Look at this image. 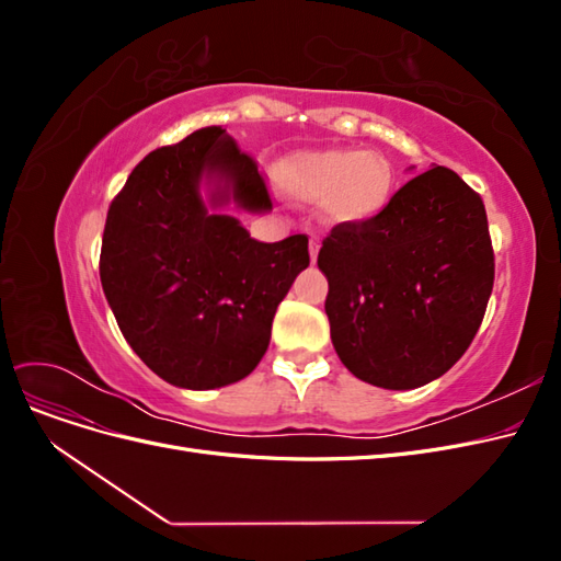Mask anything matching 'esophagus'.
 Returning <instances> with one entry per match:
<instances>
[{
    "mask_svg": "<svg viewBox=\"0 0 561 561\" xmlns=\"http://www.w3.org/2000/svg\"><path fill=\"white\" fill-rule=\"evenodd\" d=\"M318 248H320V243H318V239H311V262L316 264V260H318Z\"/></svg>",
    "mask_w": 561,
    "mask_h": 561,
    "instance_id": "obj_1",
    "label": "esophagus"
}]
</instances>
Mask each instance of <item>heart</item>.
Here are the masks:
<instances>
[{
	"instance_id": "b5f03b06",
	"label": "heart",
	"mask_w": 561,
	"mask_h": 561,
	"mask_svg": "<svg viewBox=\"0 0 561 561\" xmlns=\"http://www.w3.org/2000/svg\"><path fill=\"white\" fill-rule=\"evenodd\" d=\"M280 180L301 201H322L334 225H367L393 194V171L383 157L360 149H313L285 159Z\"/></svg>"
}]
</instances>
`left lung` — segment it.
Segmentation results:
<instances>
[{
	"label": "left lung",
	"mask_w": 561,
	"mask_h": 561,
	"mask_svg": "<svg viewBox=\"0 0 561 561\" xmlns=\"http://www.w3.org/2000/svg\"><path fill=\"white\" fill-rule=\"evenodd\" d=\"M318 268L339 360L371 386L419 388L461 358L484 318L494 287L484 203L433 165L377 219L334 227Z\"/></svg>",
	"instance_id": "8db88e82"
}]
</instances>
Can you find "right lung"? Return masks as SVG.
<instances>
[{"label":"right lung","instance_id":"1","mask_svg":"<svg viewBox=\"0 0 561 561\" xmlns=\"http://www.w3.org/2000/svg\"><path fill=\"white\" fill-rule=\"evenodd\" d=\"M229 206L266 213L271 198L254 161L208 126L147 154L107 213L100 280L110 309L140 360L178 388L245 379L309 266L307 236L260 243Z\"/></svg>","mask_w":561,"mask_h":561}]
</instances>
